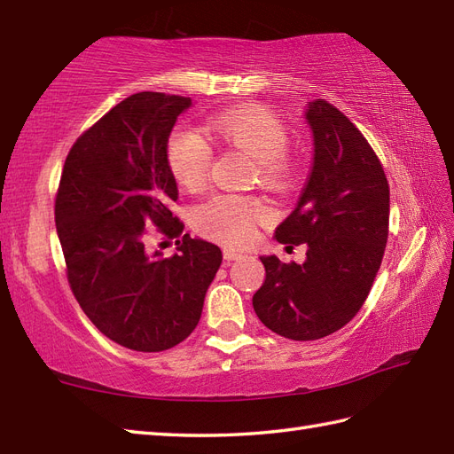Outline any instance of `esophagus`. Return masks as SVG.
Listing matches in <instances>:
<instances>
[{
  "mask_svg": "<svg viewBox=\"0 0 454 454\" xmlns=\"http://www.w3.org/2000/svg\"><path fill=\"white\" fill-rule=\"evenodd\" d=\"M244 255L239 254V252H236V249H232V247H224V259L226 262H236V259H242Z\"/></svg>",
  "mask_w": 454,
  "mask_h": 454,
  "instance_id": "esophagus-1",
  "label": "esophagus"
}]
</instances>
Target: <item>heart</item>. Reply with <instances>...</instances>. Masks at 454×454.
<instances>
[{"instance_id":"heart-1","label":"heart","mask_w":454,"mask_h":454,"mask_svg":"<svg viewBox=\"0 0 454 454\" xmlns=\"http://www.w3.org/2000/svg\"><path fill=\"white\" fill-rule=\"evenodd\" d=\"M207 129L230 146L244 150L255 158L259 177L269 187L285 189L293 183L296 169L288 158V130L271 111L257 105L236 107L212 114ZM166 161L179 185L197 191L208 179L212 148L200 132L189 127H176L166 142ZM269 216L263 200L255 197L220 192L195 212L197 228L202 234L228 246H246L255 238L259 222Z\"/></svg>"}]
</instances>
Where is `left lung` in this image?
Listing matches in <instances>:
<instances>
[{
  "mask_svg": "<svg viewBox=\"0 0 454 454\" xmlns=\"http://www.w3.org/2000/svg\"><path fill=\"white\" fill-rule=\"evenodd\" d=\"M314 163L294 210L275 230L281 244H306L304 263L263 255L265 283L254 310L294 341L330 335L361 310L388 239L390 189L361 130L324 99L308 103Z\"/></svg>",
  "mask_w": 454,
  "mask_h": 454,
  "instance_id": "1",
  "label": "left lung"
}]
</instances>
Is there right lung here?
<instances>
[{
  "instance_id": "add662e5",
  "label": "right lung",
  "mask_w": 454,
  "mask_h": 454,
  "mask_svg": "<svg viewBox=\"0 0 454 454\" xmlns=\"http://www.w3.org/2000/svg\"><path fill=\"white\" fill-rule=\"evenodd\" d=\"M191 98L134 93L67 153L54 218L75 301L111 341L156 353L195 330L222 263L220 247L183 234L166 142ZM179 237L178 254L145 247L147 230Z\"/></svg>"
}]
</instances>
